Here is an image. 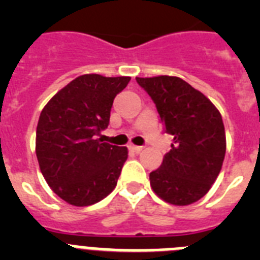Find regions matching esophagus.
I'll use <instances>...</instances> for the list:
<instances>
[{
  "instance_id": "34e87169",
  "label": "esophagus",
  "mask_w": 260,
  "mask_h": 260,
  "mask_svg": "<svg viewBox=\"0 0 260 260\" xmlns=\"http://www.w3.org/2000/svg\"><path fill=\"white\" fill-rule=\"evenodd\" d=\"M128 150L133 151V152L139 153L142 150H143V147H142V146H134V144H130V146H128Z\"/></svg>"
}]
</instances>
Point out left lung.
<instances>
[{
    "label": "left lung",
    "instance_id": "8db88e82",
    "mask_svg": "<svg viewBox=\"0 0 260 260\" xmlns=\"http://www.w3.org/2000/svg\"><path fill=\"white\" fill-rule=\"evenodd\" d=\"M157 109L165 133L173 135L171 151L150 173L157 197L174 206H187L207 194L226 150L225 128L217 108L201 91L178 77L137 78Z\"/></svg>",
    "mask_w": 260,
    "mask_h": 260
}]
</instances>
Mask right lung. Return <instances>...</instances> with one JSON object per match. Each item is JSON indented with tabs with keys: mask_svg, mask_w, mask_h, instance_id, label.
<instances>
[{
	"mask_svg": "<svg viewBox=\"0 0 260 260\" xmlns=\"http://www.w3.org/2000/svg\"><path fill=\"white\" fill-rule=\"evenodd\" d=\"M130 77L84 74L59 89L41 110L36 156L50 189L71 206H91L113 191L126 147L96 139L108 127L113 100Z\"/></svg>",
	"mask_w": 260,
	"mask_h": 260,
	"instance_id": "add662e5",
	"label": "right lung"
}]
</instances>
